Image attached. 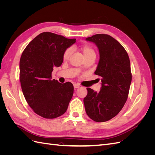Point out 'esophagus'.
Instances as JSON below:
<instances>
[{
  "label": "esophagus",
  "mask_w": 155,
  "mask_h": 155,
  "mask_svg": "<svg viewBox=\"0 0 155 155\" xmlns=\"http://www.w3.org/2000/svg\"><path fill=\"white\" fill-rule=\"evenodd\" d=\"M79 87H80V85H78V84H76V83L74 84V88H78Z\"/></svg>",
  "instance_id": "34e87169"
}]
</instances>
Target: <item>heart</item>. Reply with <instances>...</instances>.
Returning <instances> with one entry per match:
<instances>
[{
	"mask_svg": "<svg viewBox=\"0 0 155 155\" xmlns=\"http://www.w3.org/2000/svg\"><path fill=\"white\" fill-rule=\"evenodd\" d=\"M81 52L83 54V57L85 59L91 57V56H95L96 57V53L95 51L94 50L91 46L89 45H83L82 46L81 48H80ZM72 54V50L71 48H68L66 50L64 51V52L63 54V59L64 61H68L71 55ZM82 68H80V70H81Z\"/></svg>",
	"mask_w": 155,
	"mask_h": 155,
	"instance_id": "1",
	"label": "heart"
}]
</instances>
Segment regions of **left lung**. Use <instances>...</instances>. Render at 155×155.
<instances>
[{"mask_svg": "<svg viewBox=\"0 0 155 155\" xmlns=\"http://www.w3.org/2000/svg\"><path fill=\"white\" fill-rule=\"evenodd\" d=\"M99 50L100 59L94 74L101 76L100 92L87 88L83 102L87 114L96 122L114 118L127 99L132 80L130 63L126 50L118 41L107 34L86 38Z\"/></svg>", "mask_w": 155, "mask_h": 155, "instance_id": "left-lung-1", "label": "left lung"}]
</instances>
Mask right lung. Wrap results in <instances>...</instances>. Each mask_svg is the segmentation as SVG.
I'll return each instance as SVG.
<instances>
[{"instance_id":"right-lung-1","label":"right lung","mask_w":155,"mask_h":155,"mask_svg":"<svg viewBox=\"0 0 155 155\" xmlns=\"http://www.w3.org/2000/svg\"><path fill=\"white\" fill-rule=\"evenodd\" d=\"M76 40L43 32L35 37L22 54L19 68L23 94L33 110L45 118L63 115L72 97V84L51 79V72L54 67L61 65L64 51Z\"/></svg>"}]
</instances>
